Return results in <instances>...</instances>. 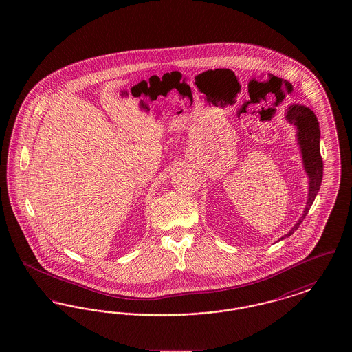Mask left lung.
I'll use <instances>...</instances> for the list:
<instances>
[{"label": "left lung", "mask_w": 352, "mask_h": 352, "mask_svg": "<svg viewBox=\"0 0 352 352\" xmlns=\"http://www.w3.org/2000/svg\"><path fill=\"white\" fill-rule=\"evenodd\" d=\"M285 118L296 125L297 128V144L301 151L302 164L306 171V175L309 178V192H307V201L306 207L302 212L301 218L294 224V227L278 239L284 240L285 237H289L294 234V231L298 230L301 226L302 220L306 218L313 201L318 194L319 187L322 184L323 177V161L320 157L319 149V141H320V132H319L318 120L316 118L314 112L301 104H292L287 111L285 112Z\"/></svg>", "instance_id": "obj_1"}]
</instances>
